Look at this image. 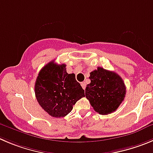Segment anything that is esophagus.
I'll return each instance as SVG.
<instances>
[{"label": "esophagus", "mask_w": 153, "mask_h": 153, "mask_svg": "<svg viewBox=\"0 0 153 153\" xmlns=\"http://www.w3.org/2000/svg\"><path fill=\"white\" fill-rule=\"evenodd\" d=\"M81 87H82V88H83V89L85 90V87H86V85H85V82H81Z\"/></svg>", "instance_id": "esophagus-1"}]
</instances>
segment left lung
I'll return each instance as SVG.
<instances>
[{"mask_svg": "<svg viewBox=\"0 0 153 153\" xmlns=\"http://www.w3.org/2000/svg\"><path fill=\"white\" fill-rule=\"evenodd\" d=\"M91 83L87 85L85 96L97 112L108 115L115 112L124 100L126 88L117 73L98 67L90 73Z\"/></svg>", "mask_w": 153, "mask_h": 153, "instance_id": "left-lung-1", "label": "left lung"}]
</instances>
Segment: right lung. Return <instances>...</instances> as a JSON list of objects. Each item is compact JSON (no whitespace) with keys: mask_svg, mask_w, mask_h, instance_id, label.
Listing matches in <instances>:
<instances>
[{"mask_svg":"<svg viewBox=\"0 0 153 153\" xmlns=\"http://www.w3.org/2000/svg\"><path fill=\"white\" fill-rule=\"evenodd\" d=\"M65 66L51 61L41 68L35 81V93L38 103L54 118L68 115L77 101L85 96L75 74L67 73Z\"/></svg>","mask_w":153,"mask_h":153,"instance_id":"1","label":"right lung"}]
</instances>
